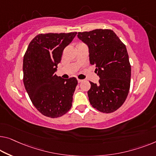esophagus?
Wrapping results in <instances>:
<instances>
[{
  "label": "esophagus",
  "instance_id": "1",
  "mask_svg": "<svg viewBox=\"0 0 156 156\" xmlns=\"http://www.w3.org/2000/svg\"><path fill=\"white\" fill-rule=\"evenodd\" d=\"M83 80H81V79H78V83H82Z\"/></svg>",
  "mask_w": 156,
  "mask_h": 156
}]
</instances>
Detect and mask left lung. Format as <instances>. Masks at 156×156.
Instances as JSON below:
<instances>
[{
  "label": "left lung",
  "instance_id": "left-lung-1",
  "mask_svg": "<svg viewBox=\"0 0 156 156\" xmlns=\"http://www.w3.org/2000/svg\"><path fill=\"white\" fill-rule=\"evenodd\" d=\"M78 38L87 45L90 62L100 78L97 84L90 82V103L101 112L112 113L122 105L129 90L131 66L126 47L110 29L78 32Z\"/></svg>",
  "mask_w": 156,
  "mask_h": 156
}]
</instances>
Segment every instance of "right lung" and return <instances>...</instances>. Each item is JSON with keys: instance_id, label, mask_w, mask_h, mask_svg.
<instances>
[{"instance_id": "1", "label": "right lung", "mask_w": 156, "mask_h": 156, "mask_svg": "<svg viewBox=\"0 0 156 156\" xmlns=\"http://www.w3.org/2000/svg\"><path fill=\"white\" fill-rule=\"evenodd\" d=\"M77 32L39 34L30 42L23 60L25 89L42 114L58 118L70 110L78 80L55 74L64 49Z\"/></svg>"}]
</instances>
